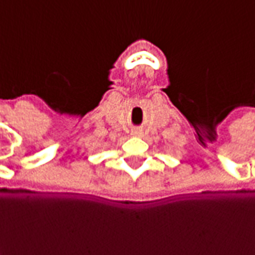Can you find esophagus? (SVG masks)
Returning a JSON list of instances; mask_svg holds the SVG:
<instances>
[{"instance_id": "obj_1", "label": "esophagus", "mask_w": 255, "mask_h": 255, "mask_svg": "<svg viewBox=\"0 0 255 255\" xmlns=\"http://www.w3.org/2000/svg\"><path fill=\"white\" fill-rule=\"evenodd\" d=\"M131 135H134V137H141V135H142V130L134 129L131 131Z\"/></svg>"}]
</instances>
